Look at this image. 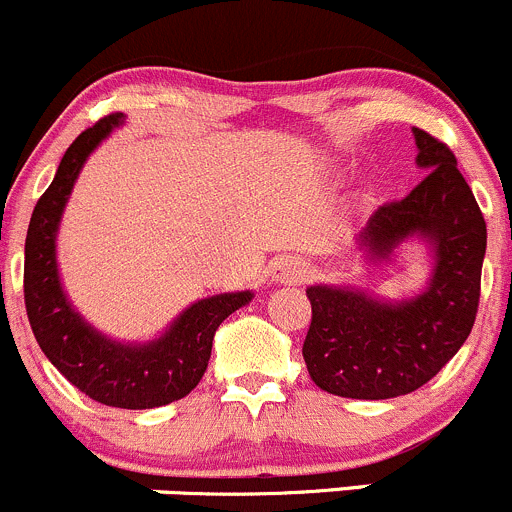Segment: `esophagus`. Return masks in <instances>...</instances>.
Instances as JSON below:
<instances>
[{
  "instance_id": "1",
  "label": "esophagus",
  "mask_w": 512,
  "mask_h": 512,
  "mask_svg": "<svg viewBox=\"0 0 512 512\" xmlns=\"http://www.w3.org/2000/svg\"><path fill=\"white\" fill-rule=\"evenodd\" d=\"M307 277V265L297 257H280L272 265V282H299Z\"/></svg>"
}]
</instances>
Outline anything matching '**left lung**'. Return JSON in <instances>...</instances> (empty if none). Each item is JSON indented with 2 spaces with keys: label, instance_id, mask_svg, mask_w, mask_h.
Listing matches in <instances>:
<instances>
[{
  "label": "left lung",
  "instance_id": "1",
  "mask_svg": "<svg viewBox=\"0 0 512 512\" xmlns=\"http://www.w3.org/2000/svg\"><path fill=\"white\" fill-rule=\"evenodd\" d=\"M426 178L381 205L356 235L369 265H391L406 242L426 247V287L389 299L354 285H312L304 361L314 384L344 399H394L431 381L471 334L485 257V220L451 148L414 128Z\"/></svg>",
  "mask_w": 512,
  "mask_h": 512
}]
</instances>
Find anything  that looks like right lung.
Instances as JSON below:
<instances>
[{
	"label": "right lung",
	"mask_w": 512,
	"mask_h": 512,
	"mask_svg": "<svg viewBox=\"0 0 512 512\" xmlns=\"http://www.w3.org/2000/svg\"><path fill=\"white\" fill-rule=\"evenodd\" d=\"M123 126V113L101 118L69 146L32 213L24 245V302L46 359L79 391L116 409H156L188 396L208 369L213 337L255 292L213 294L185 307L158 337L121 342L98 332L66 294L56 260L61 215L91 153Z\"/></svg>",
	"instance_id": "obj_1"
}]
</instances>
